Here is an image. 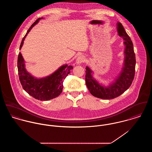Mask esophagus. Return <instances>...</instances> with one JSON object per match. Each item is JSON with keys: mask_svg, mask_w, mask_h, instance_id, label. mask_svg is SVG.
<instances>
[{"mask_svg": "<svg viewBox=\"0 0 152 152\" xmlns=\"http://www.w3.org/2000/svg\"><path fill=\"white\" fill-rule=\"evenodd\" d=\"M86 60L85 57L83 56H79L76 59V64L81 65L82 63H84Z\"/></svg>", "mask_w": 152, "mask_h": 152, "instance_id": "esophagus-1", "label": "esophagus"}]
</instances>
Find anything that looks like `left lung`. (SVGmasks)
<instances>
[{
  "instance_id": "8db88e82",
  "label": "left lung",
  "mask_w": 152,
  "mask_h": 152,
  "mask_svg": "<svg viewBox=\"0 0 152 152\" xmlns=\"http://www.w3.org/2000/svg\"><path fill=\"white\" fill-rule=\"evenodd\" d=\"M116 28L119 36L124 40L125 46L124 62L119 74L105 86L94 78V72L89 67H86L87 88L93 96L101 99H110L119 96L130 87L134 77L136 59L132 42L120 22H117Z\"/></svg>"
}]
</instances>
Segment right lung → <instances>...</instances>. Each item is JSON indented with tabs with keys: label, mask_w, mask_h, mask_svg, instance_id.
<instances>
[{
	"label": "right lung",
	"mask_w": 152,
	"mask_h": 152,
	"mask_svg": "<svg viewBox=\"0 0 152 152\" xmlns=\"http://www.w3.org/2000/svg\"><path fill=\"white\" fill-rule=\"evenodd\" d=\"M43 18L38 19L27 30L22 39L20 46L21 50L24 41L31 28ZM18 68L19 80L24 90L30 95L40 101H48L59 96L63 91V81L73 68L66 64L61 65L52 74L43 78H37L28 72L25 65V61L19 53L18 60Z\"/></svg>",
	"instance_id": "add662e5"
}]
</instances>
